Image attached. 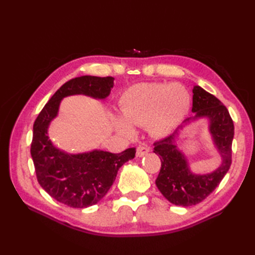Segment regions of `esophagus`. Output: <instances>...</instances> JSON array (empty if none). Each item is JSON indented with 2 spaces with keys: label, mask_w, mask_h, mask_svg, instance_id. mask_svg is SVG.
Masks as SVG:
<instances>
[{
  "label": "esophagus",
  "mask_w": 255,
  "mask_h": 255,
  "mask_svg": "<svg viewBox=\"0 0 255 255\" xmlns=\"http://www.w3.org/2000/svg\"><path fill=\"white\" fill-rule=\"evenodd\" d=\"M150 152V148L148 145H139L137 146L136 149V156L137 157H142L145 154H148Z\"/></svg>",
  "instance_id": "1"
}]
</instances>
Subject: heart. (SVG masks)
<instances>
[{"label": "heart", "mask_w": 255, "mask_h": 255, "mask_svg": "<svg viewBox=\"0 0 255 255\" xmlns=\"http://www.w3.org/2000/svg\"><path fill=\"white\" fill-rule=\"evenodd\" d=\"M189 106V95L180 84L140 83L127 89L120 100V117L114 126L123 134H132L133 126L146 125L154 136H165L181 121Z\"/></svg>", "instance_id": "b5f03b06"}]
</instances>
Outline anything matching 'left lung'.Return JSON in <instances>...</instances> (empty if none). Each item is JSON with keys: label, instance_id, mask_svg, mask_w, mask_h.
Here are the masks:
<instances>
[{"label": "left lung", "instance_id": "8db88e82", "mask_svg": "<svg viewBox=\"0 0 255 255\" xmlns=\"http://www.w3.org/2000/svg\"><path fill=\"white\" fill-rule=\"evenodd\" d=\"M192 94L191 112L195 115L185 119L172 135L154 143L153 151L161 161L156 186L169 202L180 206H191L203 201L218 186L232 163L234 125L227 107L200 86H194ZM203 118L209 120V130L222 164L211 174L196 175L190 170L188 160L177 148L176 141L185 126Z\"/></svg>", "mask_w": 255, "mask_h": 255}]
</instances>
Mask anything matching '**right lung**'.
Segmentation results:
<instances>
[{
	"mask_svg": "<svg viewBox=\"0 0 255 255\" xmlns=\"http://www.w3.org/2000/svg\"><path fill=\"white\" fill-rule=\"evenodd\" d=\"M114 78L83 75L65 83L35 120L30 145L37 180L56 201L70 207L85 208L97 204L110 190L119 168L135 157V148L119 154L103 150L71 154L58 149L48 135L51 122L57 117L61 100L84 95L105 100L114 87Z\"/></svg>",
	"mask_w": 255,
	"mask_h": 255,
	"instance_id": "obj_1",
	"label": "right lung"
}]
</instances>
